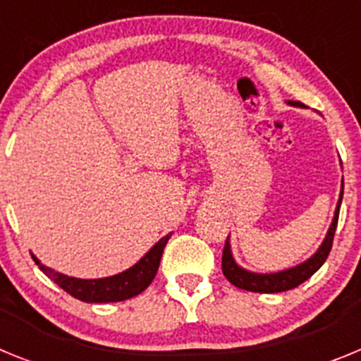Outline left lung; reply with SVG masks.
Listing matches in <instances>:
<instances>
[{
    "instance_id": "1",
    "label": "left lung",
    "mask_w": 361,
    "mask_h": 361,
    "mask_svg": "<svg viewBox=\"0 0 361 361\" xmlns=\"http://www.w3.org/2000/svg\"><path fill=\"white\" fill-rule=\"evenodd\" d=\"M291 106H300L304 108L305 104L300 103V101H286ZM343 197V180H342V190H340V199H338L336 209H334L333 222H331L329 229H327V235H325L324 242L320 244L314 255L300 262L298 266H293L289 269L276 271V273H253V271L244 269L242 266H238L235 257L231 253V244H229V237L226 240L224 251H222V273H224L226 279L238 289H244V291L251 293H282L289 291V289L298 288L300 283H304L305 280L311 279L322 266L327 260L331 253V247H333V238L334 231H336L338 224V213H340V204H342Z\"/></svg>"
}]
</instances>
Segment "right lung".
<instances>
[{"instance_id":"right-lung-1","label":"right lung","mask_w":361,"mask_h":361,"mask_svg":"<svg viewBox=\"0 0 361 361\" xmlns=\"http://www.w3.org/2000/svg\"><path fill=\"white\" fill-rule=\"evenodd\" d=\"M171 233L162 237L152 250L145 255L137 264L128 267L123 273L104 276V279H75V276L63 275L59 271H54L50 267L43 266L36 255H32L34 262L39 266L44 275L52 282H56L61 289H65L73 298L88 302V304H108V302H123V300L133 298L141 295L148 288L152 280L155 279L161 264L162 251L170 240Z\"/></svg>"}]
</instances>
